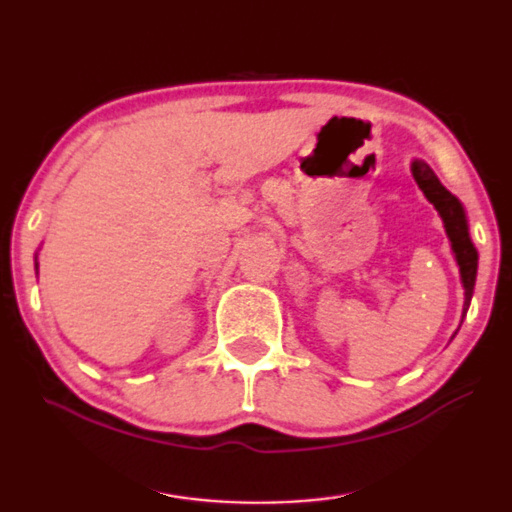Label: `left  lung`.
I'll return each mask as SVG.
<instances>
[{
    "label": "left lung",
    "instance_id": "1",
    "mask_svg": "<svg viewBox=\"0 0 512 512\" xmlns=\"http://www.w3.org/2000/svg\"><path fill=\"white\" fill-rule=\"evenodd\" d=\"M413 176L417 185H420V190L424 192V197L436 206V211L441 213V218L445 222V232L450 236L452 250H455L457 255L459 271H462V283L466 290V301H464V311H466L473 297L475 273H478V253H475L473 243L469 239V225H466L464 208L459 204L455 194H450L441 185V181H438L434 169H431L429 164L413 162Z\"/></svg>",
    "mask_w": 512,
    "mask_h": 512
}]
</instances>
